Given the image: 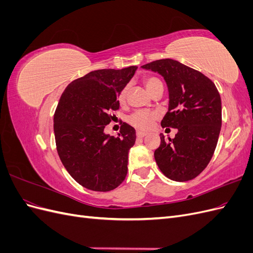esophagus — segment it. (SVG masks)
<instances>
[{
  "instance_id": "1",
  "label": "esophagus",
  "mask_w": 253,
  "mask_h": 253,
  "mask_svg": "<svg viewBox=\"0 0 253 253\" xmlns=\"http://www.w3.org/2000/svg\"><path fill=\"white\" fill-rule=\"evenodd\" d=\"M137 138H143V137L147 136V133H143V132H137L136 133Z\"/></svg>"
}]
</instances>
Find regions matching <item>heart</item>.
Instances as JSON below:
<instances>
[{
    "instance_id": "1",
    "label": "heart",
    "mask_w": 253,
    "mask_h": 253,
    "mask_svg": "<svg viewBox=\"0 0 253 253\" xmlns=\"http://www.w3.org/2000/svg\"><path fill=\"white\" fill-rule=\"evenodd\" d=\"M143 83L147 89L152 94L153 90H155L157 87H162L163 83L160 82L157 78L154 77H147L143 79ZM128 86H126L121 89L118 95V101L120 103H124L126 99ZM158 118V114L156 112H150V111H137L133 115H131L128 118L129 125H132L136 128L140 129V131H148L153 126V124Z\"/></svg>"
}]
</instances>
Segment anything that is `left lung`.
<instances>
[{"instance_id": "obj_1", "label": "left lung", "mask_w": 253, "mask_h": 253, "mask_svg": "<svg viewBox=\"0 0 253 253\" xmlns=\"http://www.w3.org/2000/svg\"><path fill=\"white\" fill-rule=\"evenodd\" d=\"M162 75L169 90V110L163 127L177 128L174 138L165 139L154 157L160 171L175 181L200 175L215 151L221 126V101L208 77L178 61L162 59L141 66Z\"/></svg>"}]
</instances>
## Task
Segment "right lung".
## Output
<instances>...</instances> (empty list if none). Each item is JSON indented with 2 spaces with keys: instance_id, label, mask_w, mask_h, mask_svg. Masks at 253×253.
<instances>
[{
  "instance_id": "obj_1",
  "label": "right lung",
  "mask_w": 253,
  "mask_h": 253,
  "mask_svg": "<svg viewBox=\"0 0 253 253\" xmlns=\"http://www.w3.org/2000/svg\"><path fill=\"white\" fill-rule=\"evenodd\" d=\"M137 66L98 70L68 84L53 115L58 155L79 185L91 191L116 189L127 173V155L136 140L126 122L118 137L104 133L119 110L118 95Z\"/></svg>"
}]
</instances>
